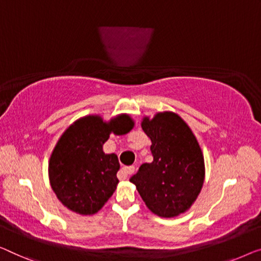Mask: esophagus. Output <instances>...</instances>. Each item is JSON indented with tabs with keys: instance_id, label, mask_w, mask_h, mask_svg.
Segmentation results:
<instances>
[{
	"instance_id": "34e87169",
	"label": "esophagus",
	"mask_w": 261,
	"mask_h": 261,
	"mask_svg": "<svg viewBox=\"0 0 261 261\" xmlns=\"http://www.w3.org/2000/svg\"><path fill=\"white\" fill-rule=\"evenodd\" d=\"M135 172V166H125L120 170V172L118 174L119 179H125V178L129 176V174H132Z\"/></svg>"
}]
</instances>
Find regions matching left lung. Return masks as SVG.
<instances>
[{"label": "left lung", "instance_id": "8db88e82", "mask_svg": "<svg viewBox=\"0 0 261 261\" xmlns=\"http://www.w3.org/2000/svg\"><path fill=\"white\" fill-rule=\"evenodd\" d=\"M142 127L151 139L152 163H144L130 178L147 207L159 217L185 212L204 182V158L196 137L172 112L145 118Z\"/></svg>", "mask_w": 261, "mask_h": 261}]
</instances>
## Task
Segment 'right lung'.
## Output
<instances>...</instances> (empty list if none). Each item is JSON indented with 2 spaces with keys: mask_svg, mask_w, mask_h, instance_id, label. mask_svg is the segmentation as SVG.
<instances>
[{
  "mask_svg": "<svg viewBox=\"0 0 261 261\" xmlns=\"http://www.w3.org/2000/svg\"><path fill=\"white\" fill-rule=\"evenodd\" d=\"M134 122L123 115L104 123L88 116L62 135L50 157L51 188L62 204L81 215H93L107 203L117 186L118 158L103 152L110 132L124 135Z\"/></svg>",
  "mask_w": 261,
  "mask_h": 261,
  "instance_id": "add662e5",
  "label": "right lung"
}]
</instances>
